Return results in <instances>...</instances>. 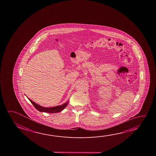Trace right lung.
<instances>
[{
    "label": "right lung",
    "mask_w": 156,
    "mask_h": 156,
    "mask_svg": "<svg viewBox=\"0 0 156 156\" xmlns=\"http://www.w3.org/2000/svg\"><path fill=\"white\" fill-rule=\"evenodd\" d=\"M28 98L30 101V102L33 105L34 107L36 109L38 110L39 112H48V113H56V112H60L61 111L64 110V109L66 107L67 105H68V103H69V101H67L66 102H65L63 105H58V106H55L53 107H44L40 105L36 104V103L34 102L30 99H29L28 97Z\"/></svg>",
    "instance_id": "right-lung-1"
}]
</instances>
